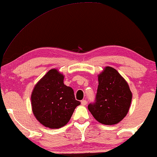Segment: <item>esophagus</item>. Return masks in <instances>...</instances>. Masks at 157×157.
<instances>
[{"instance_id":"obj_1","label":"esophagus","mask_w":157,"mask_h":157,"mask_svg":"<svg viewBox=\"0 0 157 157\" xmlns=\"http://www.w3.org/2000/svg\"><path fill=\"white\" fill-rule=\"evenodd\" d=\"M87 101H86L85 100L81 101V105H83V106H85L86 105H87Z\"/></svg>"}]
</instances>
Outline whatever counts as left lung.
<instances>
[{"label":"left lung","mask_w":157,"mask_h":157,"mask_svg":"<svg viewBox=\"0 0 157 157\" xmlns=\"http://www.w3.org/2000/svg\"><path fill=\"white\" fill-rule=\"evenodd\" d=\"M96 101L88 105L94 118L101 124L121 122L129 112L132 94L124 78L113 67L107 66L98 75Z\"/></svg>","instance_id":"left-lung-1"}]
</instances>
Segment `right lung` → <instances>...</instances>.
<instances>
[{
	"mask_svg": "<svg viewBox=\"0 0 157 157\" xmlns=\"http://www.w3.org/2000/svg\"><path fill=\"white\" fill-rule=\"evenodd\" d=\"M59 70L51 69L35 85L31 94L33 113L38 122L50 129H59L69 122L80 101L74 91L64 84Z\"/></svg>",
	"mask_w": 157,
	"mask_h": 157,
	"instance_id": "1",
	"label": "right lung"
}]
</instances>
